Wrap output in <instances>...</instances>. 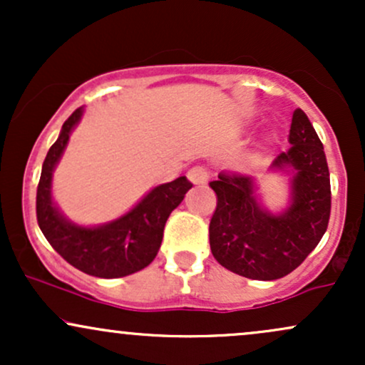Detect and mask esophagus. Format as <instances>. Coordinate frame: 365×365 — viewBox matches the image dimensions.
Returning a JSON list of instances; mask_svg holds the SVG:
<instances>
[{
  "label": "esophagus",
  "mask_w": 365,
  "mask_h": 365,
  "mask_svg": "<svg viewBox=\"0 0 365 365\" xmlns=\"http://www.w3.org/2000/svg\"><path fill=\"white\" fill-rule=\"evenodd\" d=\"M187 177L194 185H204L209 178V171L204 166H194V168L188 170Z\"/></svg>",
  "instance_id": "34e87169"
}]
</instances>
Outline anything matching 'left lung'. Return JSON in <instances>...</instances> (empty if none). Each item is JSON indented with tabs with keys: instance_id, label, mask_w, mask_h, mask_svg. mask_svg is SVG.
<instances>
[{
	"instance_id": "1",
	"label": "left lung",
	"mask_w": 365,
	"mask_h": 365,
	"mask_svg": "<svg viewBox=\"0 0 365 365\" xmlns=\"http://www.w3.org/2000/svg\"><path fill=\"white\" fill-rule=\"evenodd\" d=\"M292 148L278 154L274 166H292L293 199L287 212L273 216L254 199L252 178L221 171L209 182L216 209L209 223L211 252L221 266L250 279H279L290 274L316 249L329 223L331 185L324 148L311 120L293 111Z\"/></svg>"
}]
</instances>
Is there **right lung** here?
I'll list each match as a JSON object with an SVG mask.
<instances>
[{"label": "right lung", "mask_w": 365, "mask_h": 365, "mask_svg": "<svg viewBox=\"0 0 365 365\" xmlns=\"http://www.w3.org/2000/svg\"><path fill=\"white\" fill-rule=\"evenodd\" d=\"M81 116L82 108L68 116L44 159L36 195L37 225L53 249L78 271L98 278H121L144 269L154 261L161 247L166 220L182 202L192 183L180 177L159 185L128 215L99 228L68 223L51 202V175Z\"/></svg>", "instance_id": "obj_1"}]
</instances>
